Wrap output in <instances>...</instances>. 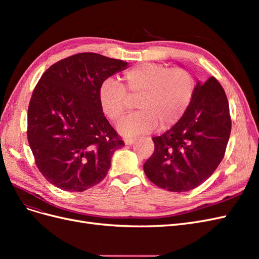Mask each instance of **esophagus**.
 Segmentation results:
<instances>
[{
  "mask_svg": "<svg viewBox=\"0 0 259 259\" xmlns=\"http://www.w3.org/2000/svg\"><path fill=\"white\" fill-rule=\"evenodd\" d=\"M135 138H131V137H127V138H125L124 139V143H125V145H132L133 143H135Z\"/></svg>",
  "mask_w": 259,
  "mask_h": 259,
  "instance_id": "1",
  "label": "esophagus"
}]
</instances>
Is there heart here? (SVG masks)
<instances>
[{"label":"heart","instance_id":"obj_1","mask_svg":"<svg viewBox=\"0 0 259 259\" xmlns=\"http://www.w3.org/2000/svg\"><path fill=\"white\" fill-rule=\"evenodd\" d=\"M122 84L106 80L99 86L101 112L116 122L126 111L129 98H136L138 111L128 114L117 125L124 136H137L153 131L160 124L165 130L174 126L187 112L194 96L195 82L185 68H167L144 62L124 71Z\"/></svg>","mask_w":259,"mask_h":259}]
</instances>
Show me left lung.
<instances>
[{
	"mask_svg": "<svg viewBox=\"0 0 259 259\" xmlns=\"http://www.w3.org/2000/svg\"><path fill=\"white\" fill-rule=\"evenodd\" d=\"M231 132L226 93L214 76L195 85L194 96L177 124L153 137V154L144 164L147 177L162 189H194L224 159Z\"/></svg>",
	"mask_w": 259,
	"mask_h": 259,
	"instance_id": "8db88e82",
	"label": "left lung"
}]
</instances>
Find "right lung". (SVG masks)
Segmentation results:
<instances>
[{
  "mask_svg": "<svg viewBox=\"0 0 259 259\" xmlns=\"http://www.w3.org/2000/svg\"><path fill=\"white\" fill-rule=\"evenodd\" d=\"M127 62L96 53L61 59L42 74L28 108L27 136L41 174L59 189L99 184L124 142L101 112L100 84Z\"/></svg>",
  "mask_w": 259,
  "mask_h": 259,
  "instance_id": "add662e5",
  "label": "right lung"
}]
</instances>
